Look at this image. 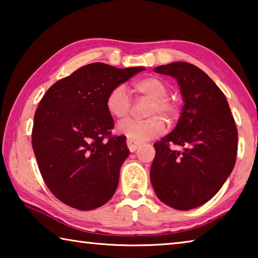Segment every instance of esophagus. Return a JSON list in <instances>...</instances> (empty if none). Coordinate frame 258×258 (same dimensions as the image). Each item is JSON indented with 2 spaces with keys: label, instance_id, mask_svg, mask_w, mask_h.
<instances>
[{
  "label": "esophagus",
  "instance_id": "34e87169",
  "mask_svg": "<svg viewBox=\"0 0 258 258\" xmlns=\"http://www.w3.org/2000/svg\"><path fill=\"white\" fill-rule=\"evenodd\" d=\"M126 143H127V147H128V149H130L131 152H134L140 147V143L131 141V140H127V142H126Z\"/></svg>",
  "mask_w": 258,
  "mask_h": 258
}]
</instances>
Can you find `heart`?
<instances>
[{
  "label": "heart",
  "instance_id": "heart-1",
  "mask_svg": "<svg viewBox=\"0 0 258 258\" xmlns=\"http://www.w3.org/2000/svg\"><path fill=\"white\" fill-rule=\"evenodd\" d=\"M133 91L139 97L149 99L152 104L149 110L151 118L147 120H127L117 127V132L131 141L143 142L163 134L166 130L164 119H173L176 115V104L166 97L168 86L157 77H146L133 83ZM106 108L113 118L124 120L131 113L132 102L124 85H117L109 92L106 99ZM154 117H152V116Z\"/></svg>",
  "mask_w": 258,
  "mask_h": 258
}]
</instances>
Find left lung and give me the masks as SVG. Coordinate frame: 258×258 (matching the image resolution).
Returning <instances> with one entry per match:
<instances>
[{
    "mask_svg": "<svg viewBox=\"0 0 258 258\" xmlns=\"http://www.w3.org/2000/svg\"><path fill=\"white\" fill-rule=\"evenodd\" d=\"M155 72L175 78L184 104L175 128L154 145L151 184L167 206L189 211L211 200L232 172L237 126L225 95L200 68L177 61ZM171 144L185 150H172Z\"/></svg>",
    "mask_w": 258,
    "mask_h": 258,
    "instance_id": "1",
    "label": "left lung"
}]
</instances>
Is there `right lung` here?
Segmentation results:
<instances>
[{"mask_svg":"<svg viewBox=\"0 0 258 258\" xmlns=\"http://www.w3.org/2000/svg\"><path fill=\"white\" fill-rule=\"evenodd\" d=\"M145 69L93 62L54 83L42 98L32 145L43 180L60 202L91 211L111 199L130 150L126 137L111 135L106 99Z\"/></svg>","mask_w":258,"mask_h":258,"instance_id":"obj_1","label":"right lung"}]
</instances>
